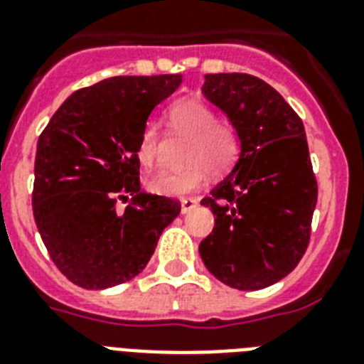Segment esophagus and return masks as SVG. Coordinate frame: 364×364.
I'll return each instance as SVG.
<instances>
[{
  "instance_id": "1",
  "label": "esophagus",
  "mask_w": 364,
  "mask_h": 364,
  "mask_svg": "<svg viewBox=\"0 0 364 364\" xmlns=\"http://www.w3.org/2000/svg\"><path fill=\"white\" fill-rule=\"evenodd\" d=\"M198 205V198H183L181 200V213H188Z\"/></svg>"
}]
</instances>
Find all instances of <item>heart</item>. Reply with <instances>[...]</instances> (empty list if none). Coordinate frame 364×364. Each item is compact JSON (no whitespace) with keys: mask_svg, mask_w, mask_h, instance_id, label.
<instances>
[{"mask_svg":"<svg viewBox=\"0 0 364 364\" xmlns=\"http://www.w3.org/2000/svg\"><path fill=\"white\" fill-rule=\"evenodd\" d=\"M171 132L185 134L183 160L187 164L176 170H164L151 177L147 187L160 196H185L198 191L205 183L208 170L225 173L240 156V139L232 128L219 124L217 113L202 100H179L168 109ZM160 151L159 128L147 122L139 132L136 145L137 162L143 168L156 164Z\"/></svg>","mask_w":364,"mask_h":364,"instance_id":"b5f03b06","label":"heart"}]
</instances>
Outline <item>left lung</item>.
I'll use <instances>...</instances> for the list:
<instances>
[{
    "instance_id": "1",
    "label": "left lung",
    "mask_w": 364,
    "mask_h": 364,
    "mask_svg": "<svg viewBox=\"0 0 364 364\" xmlns=\"http://www.w3.org/2000/svg\"><path fill=\"white\" fill-rule=\"evenodd\" d=\"M202 92L232 122L240 159L202 200L215 227L200 243V257L228 287L264 289L294 270L310 242L317 181L304 124L255 75L210 73Z\"/></svg>"
}]
</instances>
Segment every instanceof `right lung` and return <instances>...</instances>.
I'll return each instance as SVG.
<instances>
[{"mask_svg":"<svg viewBox=\"0 0 364 364\" xmlns=\"http://www.w3.org/2000/svg\"><path fill=\"white\" fill-rule=\"evenodd\" d=\"M179 85L181 75L109 77L71 94L39 136L33 219L56 268L79 287L130 282L181 211L177 200L143 193L136 156L151 111Z\"/></svg>","mask_w":364,"mask_h":364,"instance_id":"add662e5","label":"right lung"}]
</instances>
